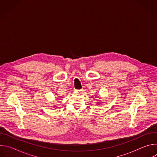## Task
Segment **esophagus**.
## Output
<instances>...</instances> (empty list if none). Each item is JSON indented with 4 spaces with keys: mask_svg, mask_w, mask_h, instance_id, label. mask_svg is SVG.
Returning a JSON list of instances; mask_svg holds the SVG:
<instances>
[{
    "mask_svg": "<svg viewBox=\"0 0 157 157\" xmlns=\"http://www.w3.org/2000/svg\"><path fill=\"white\" fill-rule=\"evenodd\" d=\"M82 91V89H80V90H77V89H75V92L76 93H81Z\"/></svg>",
    "mask_w": 157,
    "mask_h": 157,
    "instance_id": "1",
    "label": "esophagus"
}]
</instances>
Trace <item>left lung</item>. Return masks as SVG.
Here are the masks:
<instances>
[{"label": "left lung", "mask_w": 157, "mask_h": 157, "mask_svg": "<svg viewBox=\"0 0 157 157\" xmlns=\"http://www.w3.org/2000/svg\"><path fill=\"white\" fill-rule=\"evenodd\" d=\"M99 104V102H98V104Z\"/></svg>", "instance_id": "1"}]
</instances>
